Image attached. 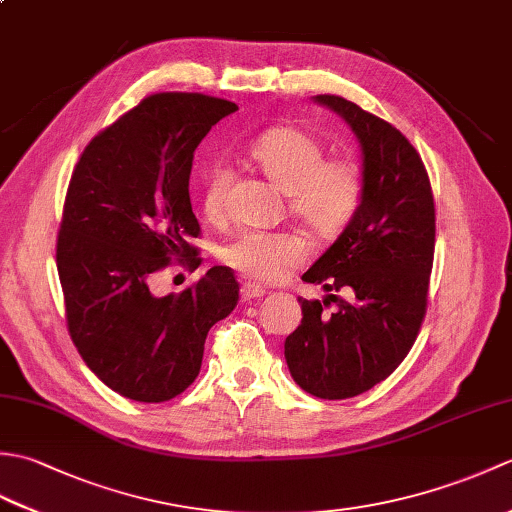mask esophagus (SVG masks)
Here are the masks:
<instances>
[{
	"label": "esophagus",
	"instance_id": "1",
	"mask_svg": "<svg viewBox=\"0 0 512 512\" xmlns=\"http://www.w3.org/2000/svg\"><path fill=\"white\" fill-rule=\"evenodd\" d=\"M264 295H266V288L257 286L255 281H244V284H242V299L244 301L259 299V297H264Z\"/></svg>",
	"mask_w": 512,
	"mask_h": 512
}]
</instances>
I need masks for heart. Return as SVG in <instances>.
<instances>
[{"instance_id": "1", "label": "heart", "mask_w": 512, "mask_h": 512, "mask_svg": "<svg viewBox=\"0 0 512 512\" xmlns=\"http://www.w3.org/2000/svg\"><path fill=\"white\" fill-rule=\"evenodd\" d=\"M250 158L264 176L286 191L288 211L319 239L339 237L352 224L365 195V176L356 160L325 156L319 138L299 127H273L255 138ZM233 169L215 158L202 169L200 200L209 220L224 215ZM308 257V244L295 233L237 235L220 250L222 264L262 284H275Z\"/></svg>"}]
</instances>
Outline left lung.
Segmentation results:
<instances>
[{"label": "left lung", "mask_w": 512, "mask_h": 512, "mask_svg": "<svg viewBox=\"0 0 512 512\" xmlns=\"http://www.w3.org/2000/svg\"><path fill=\"white\" fill-rule=\"evenodd\" d=\"M314 101L341 114L361 143L365 195L352 224L301 277L328 297H299L303 319L284 354L301 389L345 400L385 380L416 343L427 314L436 202L420 154L394 125L343 96Z\"/></svg>", "instance_id": "8db88e82"}]
</instances>
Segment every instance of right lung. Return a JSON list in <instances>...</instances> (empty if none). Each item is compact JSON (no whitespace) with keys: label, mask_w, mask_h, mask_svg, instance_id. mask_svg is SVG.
<instances>
[{"label":"right lung","mask_w":512,"mask_h":512,"mask_svg":"<svg viewBox=\"0 0 512 512\" xmlns=\"http://www.w3.org/2000/svg\"><path fill=\"white\" fill-rule=\"evenodd\" d=\"M237 105L198 92H158L96 134L76 162L57 237L65 321L81 358L129 400L176 398L200 374L206 334L233 312V270L213 266L178 295L154 277L202 259L189 198L193 154Z\"/></svg>","instance_id":"obj_1"}]
</instances>
